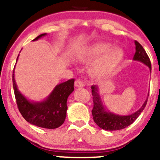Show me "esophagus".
<instances>
[{
    "label": "esophagus",
    "instance_id": "1",
    "mask_svg": "<svg viewBox=\"0 0 160 160\" xmlns=\"http://www.w3.org/2000/svg\"><path fill=\"white\" fill-rule=\"evenodd\" d=\"M74 86L77 88H82L84 86V83L80 80H77L74 82Z\"/></svg>",
    "mask_w": 160,
    "mask_h": 160
}]
</instances>
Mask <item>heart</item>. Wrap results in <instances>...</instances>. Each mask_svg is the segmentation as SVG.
Listing matches in <instances>:
<instances>
[{
    "label": "heart",
    "instance_id": "1",
    "mask_svg": "<svg viewBox=\"0 0 160 160\" xmlns=\"http://www.w3.org/2000/svg\"><path fill=\"white\" fill-rule=\"evenodd\" d=\"M111 43L97 42L88 47L82 59L88 63L95 62L92 67L93 74L102 79L109 77L122 62L124 52L118 47H112Z\"/></svg>",
    "mask_w": 160,
    "mask_h": 160
}]
</instances>
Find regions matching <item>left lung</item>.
<instances>
[{
  "mask_svg": "<svg viewBox=\"0 0 160 160\" xmlns=\"http://www.w3.org/2000/svg\"><path fill=\"white\" fill-rule=\"evenodd\" d=\"M135 53L133 57V60L144 64L145 65L149 68L150 71L151 72V63H150V58L147 54L146 51L143 48L142 46L136 40L135 41ZM91 89L93 104H94L93 109L92 110L93 120L99 127L103 128L106 131L120 130L131 125L141 114V113L146 106L147 102H148V97L145 100L142 106L135 113L129 115H119L107 111L103 102H102L100 95H99L98 86L93 85L91 86ZM148 96H149V93H148Z\"/></svg>",
  "mask_w": 160,
  "mask_h": 160,
  "instance_id": "1",
  "label": "left lung"
}]
</instances>
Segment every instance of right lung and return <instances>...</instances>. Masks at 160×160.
<instances>
[{"instance_id": "obj_1", "label": "right lung", "mask_w": 160, "mask_h": 160, "mask_svg": "<svg viewBox=\"0 0 160 160\" xmlns=\"http://www.w3.org/2000/svg\"><path fill=\"white\" fill-rule=\"evenodd\" d=\"M46 35L47 34H40L35 39L33 40V41L38 40ZM19 56V55L17 57L16 62ZM14 73L15 71L13 70L12 85L16 103L20 113L25 120L29 123L38 127L49 129L58 128L62 126L65 122L67 114L68 98L74 90V79L58 84L44 100L35 102L28 99L19 90L16 85Z\"/></svg>"}]
</instances>
